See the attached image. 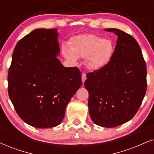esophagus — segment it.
<instances>
[{
  "mask_svg": "<svg viewBox=\"0 0 154 154\" xmlns=\"http://www.w3.org/2000/svg\"><path fill=\"white\" fill-rule=\"evenodd\" d=\"M86 79H87L86 74L82 73V83L85 82V81L86 80Z\"/></svg>",
  "mask_w": 154,
  "mask_h": 154,
  "instance_id": "obj_1",
  "label": "esophagus"
}]
</instances>
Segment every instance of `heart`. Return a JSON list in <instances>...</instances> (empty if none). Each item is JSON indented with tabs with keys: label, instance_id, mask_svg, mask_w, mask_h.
<instances>
[{
	"label": "heart",
	"instance_id": "1",
	"mask_svg": "<svg viewBox=\"0 0 154 154\" xmlns=\"http://www.w3.org/2000/svg\"><path fill=\"white\" fill-rule=\"evenodd\" d=\"M114 50V43L110 39L91 34L74 37L69 42V48L65 45L62 47V53L66 59L73 63L77 58L85 59V65L91 71L107 65Z\"/></svg>",
	"mask_w": 154,
	"mask_h": 154
}]
</instances>
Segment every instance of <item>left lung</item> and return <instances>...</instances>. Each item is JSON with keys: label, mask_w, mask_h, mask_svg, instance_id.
I'll return each instance as SVG.
<instances>
[{"label": "left lung", "mask_w": 154, "mask_h": 154, "mask_svg": "<svg viewBox=\"0 0 154 154\" xmlns=\"http://www.w3.org/2000/svg\"><path fill=\"white\" fill-rule=\"evenodd\" d=\"M105 30L118 36L112 60L87 73L84 85L93 122L112 128L129 122L139 110L147 88L146 65L134 37L116 28Z\"/></svg>", "instance_id": "obj_1"}]
</instances>
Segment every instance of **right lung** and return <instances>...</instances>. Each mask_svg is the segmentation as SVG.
Here are the masks:
<instances>
[{
  "instance_id": "obj_1",
  "label": "right lung",
  "mask_w": 154,
  "mask_h": 154,
  "mask_svg": "<svg viewBox=\"0 0 154 154\" xmlns=\"http://www.w3.org/2000/svg\"><path fill=\"white\" fill-rule=\"evenodd\" d=\"M57 29H36L17 42L8 70V94L25 123L45 129L59 125L82 85L77 67H64Z\"/></svg>"
}]
</instances>
